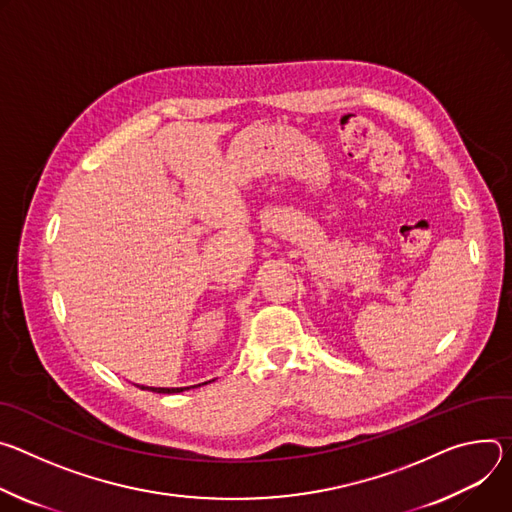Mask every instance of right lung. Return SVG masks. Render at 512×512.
<instances>
[{"mask_svg":"<svg viewBox=\"0 0 512 512\" xmlns=\"http://www.w3.org/2000/svg\"><path fill=\"white\" fill-rule=\"evenodd\" d=\"M203 384H207V382H203ZM142 390H150V392H158V394H175V392H183V390H187V388H191V386H181V388H156V386H140Z\"/></svg>","mask_w":512,"mask_h":512,"instance_id":"add662e5","label":"right lung"}]
</instances>
